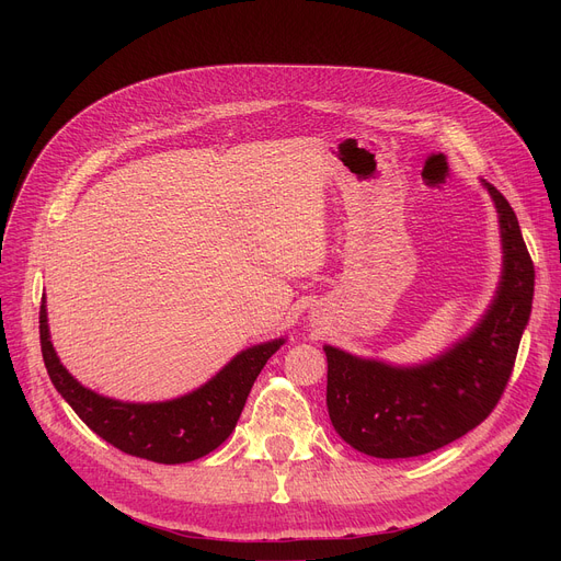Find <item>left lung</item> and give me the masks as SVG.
Segmentation results:
<instances>
[{"instance_id": "left-lung-1", "label": "left lung", "mask_w": 561, "mask_h": 561, "mask_svg": "<svg viewBox=\"0 0 561 561\" xmlns=\"http://www.w3.org/2000/svg\"><path fill=\"white\" fill-rule=\"evenodd\" d=\"M484 186L500 216L505 265L480 325L416 368H393L325 345L332 425L364 455L407 459L444 448L478 427L505 393L533 311L535 263L510 202L495 186Z\"/></svg>"}]
</instances>
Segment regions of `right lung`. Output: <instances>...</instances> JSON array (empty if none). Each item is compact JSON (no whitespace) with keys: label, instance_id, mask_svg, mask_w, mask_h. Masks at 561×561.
Masks as SVG:
<instances>
[{"label":"right lung","instance_id":"obj_1","mask_svg":"<svg viewBox=\"0 0 561 561\" xmlns=\"http://www.w3.org/2000/svg\"><path fill=\"white\" fill-rule=\"evenodd\" d=\"M282 343L284 339H277L243 350L211 381L184 398L154 404L117 402L81 387L58 362L45 300L41 305V350L56 391L106 444L157 463H186L216 450L236 427L254 379Z\"/></svg>","mask_w":561,"mask_h":561}]
</instances>
